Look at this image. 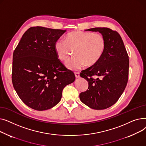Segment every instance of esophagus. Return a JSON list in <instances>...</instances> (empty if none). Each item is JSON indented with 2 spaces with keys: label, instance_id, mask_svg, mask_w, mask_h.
I'll list each match as a JSON object with an SVG mask.
<instances>
[{
  "label": "esophagus",
  "instance_id": "34e87169",
  "mask_svg": "<svg viewBox=\"0 0 146 146\" xmlns=\"http://www.w3.org/2000/svg\"><path fill=\"white\" fill-rule=\"evenodd\" d=\"M74 74H75V76L76 78H79L80 76V73L79 72H74Z\"/></svg>",
  "mask_w": 146,
  "mask_h": 146
}]
</instances>
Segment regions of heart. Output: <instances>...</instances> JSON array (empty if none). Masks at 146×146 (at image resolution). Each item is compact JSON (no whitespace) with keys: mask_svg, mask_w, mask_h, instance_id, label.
<instances>
[{"mask_svg":"<svg viewBox=\"0 0 146 146\" xmlns=\"http://www.w3.org/2000/svg\"><path fill=\"white\" fill-rule=\"evenodd\" d=\"M106 47V40L101 33L85 32L76 30L68 33L64 40L58 39L54 48L57 58L66 61L74 49L75 56L68 60L66 67L71 70H77L86 64L94 66L104 56Z\"/></svg>","mask_w":146,"mask_h":146,"instance_id":"heart-1","label":"heart"}]
</instances>
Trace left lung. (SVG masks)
Segmentation results:
<instances>
[{
  "label": "left lung",
  "mask_w": 146,
  "mask_h": 146,
  "mask_svg": "<svg viewBox=\"0 0 146 146\" xmlns=\"http://www.w3.org/2000/svg\"><path fill=\"white\" fill-rule=\"evenodd\" d=\"M86 31L103 34L106 47L97 64L81 72L80 76L87 80L89 86L79 97L83 104L92 109L105 110L115 104L125 89L128 79V55L116 31L105 27Z\"/></svg>",
  "instance_id": "1"
}]
</instances>
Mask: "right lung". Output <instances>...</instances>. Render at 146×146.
I'll return each mask as SVG.
<instances>
[{
  "label": "right lung",
  "instance_id": "obj_1",
  "mask_svg": "<svg viewBox=\"0 0 146 146\" xmlns=\"http://www.w3.org/2000/svg\"><path fill=\"white\" fill-rule=\"evenodd\" d=\"M66 32L42 27L29 28L13 53L12 81L22 101L44 111L61 100L64 88L75 80L74 73L57 58L54 44Z\"/></svg>",
  "mask_w": 146,
  "mask_h": 146
}]
</instances>
